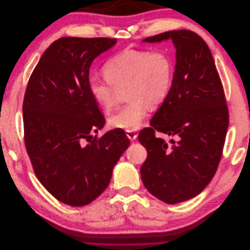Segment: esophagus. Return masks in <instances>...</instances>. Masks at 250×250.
Returning <instances> with one entry per match:
<instances>
[{
  "mask_svg": "<svg viewBox=\"0 0 250 250\" xmlns=\"http://www.w3.org/2000/svg\"><path fill=\"white\" fill-rule=\"evenodd\" d=\"M126 135H127V138L129 139L130 141H134L135 139H137V137H138V134L135 133L134 131H132V130H126Z\"/></svg>",
  "mask_w": 250,
  "mask_h": 250,
  "instance_id": "34e87169",
  "label": "esophagus"
}]
</instances>
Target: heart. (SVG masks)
Instances as JSON below:
<instances>
[{
    "label": "heart",
    "instance_id": "b5f03b06",
    "mask_svg": "<svg viewBox=\"0 0 250 250\" xmlns=\"http://www.w3.org/2000/svg\"><path fill=\"white\" fill-rule=\"evenodd\" d=\"M174 71L173 57L167 51L128 49L105 62V78L89 76L87 88L93 100L108 110L115 104L118 89L126 86L125 95L129 101L113 112L108 122L113 128L137 130L149 106H160L168 98Z\"/></svg>",
    "mask_w": 250,
    "mask_h": 250
}]
</instances>
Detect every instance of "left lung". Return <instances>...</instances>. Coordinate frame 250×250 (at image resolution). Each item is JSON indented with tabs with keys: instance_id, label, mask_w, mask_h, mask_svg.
Returning a JSON list of instances; mask_svg holds the SVG:
<instances>
[{
	"instance_id": "1",
	"label": "left lung",
	"mask_w": 250,
	"mask_h": 250,
	"mask_svg": "<svg viewBox=\"0 0 250 250\" xmlns=\"http://www.w3.org/2000/svg\"><path fill=\"white\" fill-rule=\"evenodd\" d=\"M171 39L176 48L172 88L139 141L147 149L141 167L143 184L157 199L175 204L203 191L220 163L229 108L222 82L207 42L190 30H174L147 37ZM177 135L170 146L155 132Z\"/></svg>"
}]
</instances>
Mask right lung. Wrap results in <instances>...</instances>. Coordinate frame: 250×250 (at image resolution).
I'll use <instances>...</instances> for the list:
<instances>
[{"mask_svg":"<svg viewBox=\"0 0 250 250\" xmlns=\"http://www.w3.org/2000/svg\"><path fill=\"white\" fill-rule=\"evenodd\" d=\"M116 39L62 37L43 52L22 102L24 141L36 177L71 207L94 201L130 144L122 129L93 137L105 118L87 88L89 66Z\"/></svg>","mask_w":250,"mask_h":250,"instance_id":"right-lung-1","label":"right lung"}]
</instances>
